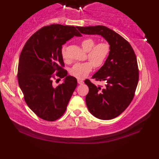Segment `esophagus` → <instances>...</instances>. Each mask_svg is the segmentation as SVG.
<instances>
[{"label": "esophagus", "mask_w": 159, "mask_h": 159, "mask_svg": "<svg viewBox=\"0 0 159 159\" xmlns=\"http://www.w3.org/2000/svg\"><path fill=\"white\" fill-rule=\"evenodd\" d=\"M77 82H78V83L79 84V85H83V84L84 83V81H83V80H80V79H78Z\"/></svg>", "instance_id": "34e87169"}]
</instances>
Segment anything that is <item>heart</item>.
<instances>
[{
	"mask_svg": "<svg viewBox=\"0 0 159 159\" xmlns=\"http://www.w3.org/2000/svg\"><path fill=\"white\" fill-rule=\"evenodd\" d=\"M92 38H87L80 42L83 49L87 52V57L90 61L76 63L70 70V74L79 79H83L92 72L93 67H99L106 61L110 52V45L107 42L96 43ZM62 56L64 59H67L66 50H62Z\"/></svg>",
	"mask_w": 159,
	"mask_h": 159,
	"instance_id": "obj_1",
	"label": "heart"
}]
</instances>
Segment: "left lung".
Masks as SVG:
<instances>
[{"label":"left lung","mask_w":159,"mask_h":159,"mask_svg":"<svg viewBox=\"0 0 159 159\" xmlns=\"http://www.w3.org/2000/svg\"><path fill=\"white\" fill-rule=\"evenodd\" d=\"M87 35H100L110 44V52L102 67L92 79L104 81V86L95 85L89 79L87 107L100 120L113 119L123 113L133 100L139 81L137 57L131 45L123 37L104 26H76Z\"/></svg>","instance_id":"1"}]
</instances>
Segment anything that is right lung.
Here are the masks:
<instances>
[{"label": "right lung", "instance_id": "add662e5", "mask_svg": "<svg viewBox=\"0 0 159 159\" xmlns=\"http://www.w3.org/2000/svg\"><path fill=\"white\" fill-rule=\"evenodd\" d=\"M74 36L82 35L73 26H45L28 39L20 54L19 86L28 107L43 120L53 121L63 116L77 86L76 78L67 76L64 69L61 53L62 46ZM56 77L65 78L57 87L53 84Z\"/></svg>", "mask_w": 159, "mask_h": 159}]
</instances>
